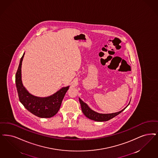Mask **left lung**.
<instances>
[{
	"label": "left lung",
	"mask_w": 158,
	"mask_h": 158,
	"mask_svg": "<svg viewBox=\"0 0 158 158\" xmlns=\"http://www.w3.org/2000/svg\"><path fill=\"white\" fill-rule=\"evenodd\" d=\"M79 102H80L81 106L82 108V112L83 113V114L89 119L95 120V121H98V122L107 121V120L112 119L113 118L115 117L118 114H120L123 110H124L130 103H129V105L125 108H124L123 109H122V110H120L118 112L112 113V114H99L98 112H96L95 111H94L93 110H92L90 107H89L88 105L86 103H85L84 102L82 101L80 98H79Z\"/></svg>",
	"instance_id": "1"
}]
</instances>
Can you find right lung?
<instances>
[{
    "instance_id": "add662e5",
    "label": "right lung",
    "mask_w": 158,
    "mask_h": 158,
    "mask_svg": "<svg viewBox=\"0 0 158 158\" xmlns=\"http://www.w3.org/2000/svg\"><path fill=\"white\" fill-rule=\"evenodd\" d=\"M25 53L21 57L16 73L15 82L20 102L27 110L39 118H51L59 111L61 103L69 86L63 87L55 94L48 97L40 98L28 92L22 82L21 68Z\"/></svg>"
}]
</instances>
